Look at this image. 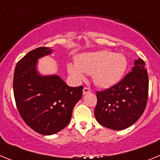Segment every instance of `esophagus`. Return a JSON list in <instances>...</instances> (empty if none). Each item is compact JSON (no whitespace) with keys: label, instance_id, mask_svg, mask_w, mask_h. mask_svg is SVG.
I'll use <instances>...</instances> for the list:
<instances>
[{"label":"esophagus","instance_id":"34e87169","mask_svg":"<svg viewBox=\"0 0 160 160\" xmlns=\"http://www.w3.org/2000/svg\"><path fill=\"white\" fill-rule=\"evenodd\" d=\"M90 91H91V90H90V87H85L84 88H83V94H87V93H90Z\"/></svg>","mask_w":160,"mask_h":160}]
</instances>
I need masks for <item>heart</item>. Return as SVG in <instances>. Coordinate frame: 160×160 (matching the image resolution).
Here are the masks:
<instances>
[{
  "instance_id": "b5f03b06",
  "label": "heart",
  "mask_w": 160,
  "mask_h": 160,
  "mask_svg": "<svg viewBox=\"0 0 160 160\" xmlns=\"http://www.w3.org/2000/svg\"><path fill=\"white\" fill-rule=\"evenodd\" d=\"M127 67L122 54L108 50L92 52L81 55L77 65L70 64L68 70L78 81L84 79V73L92 74L94 81L100 87H108L119 81Z\"/></svg>"
}]
</instances>
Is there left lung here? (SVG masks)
Listing matches in <instances>:
<instances>
[{
    "label": "left lung",
    "mask_w": 160,
    "mask_h": 160,
    "mask_svg": "<svg viewBox=\"0 0 160 160\" xmlns=\"http://www.w3.org/2000/svg\"><path fill=\"white\" fill-rule=\"evenodd\" d=\"M149 79L145 62H135L132 70L110 88L96 91L97 105L94 115L105 128L122 130L140 118L148 98Z\"/></svg>",
    "instance_id": "8db88e82"
}]
</instances>
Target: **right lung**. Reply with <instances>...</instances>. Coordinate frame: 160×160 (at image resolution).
<instances>
[{
    "label": "right lung",
    "instance_id": "add662e5",
    "mask_svg": "<svg viewBox=\"0 0 160 160\" xmlns=\"http://www.w3.org/2000/svg\"><path fill=\"white\" fill-rule=\"evenodd\" d=\"M38 47L24 56L15 67L13 94L25 122L42 135H53L69 124L73 107L82 96V86L70 87L57 75L42 77L37 73V59L51 53Z\"/></svg>",
    "mask_w": 160,
    "mask_h": 160
}]
</instances>
